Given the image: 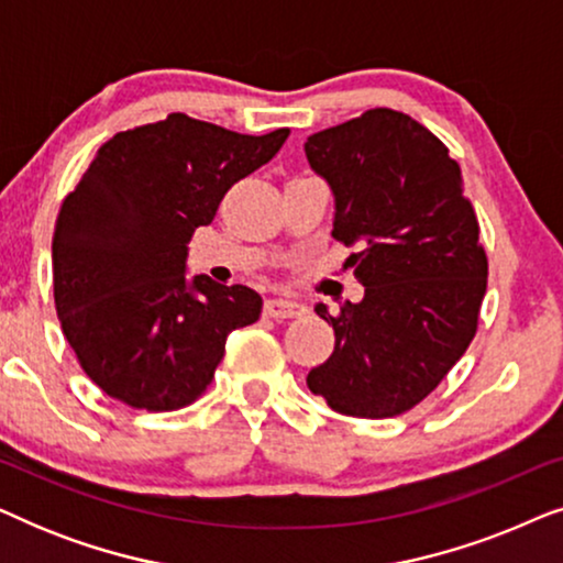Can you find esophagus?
Here are the masks:
<instances>
[{"label": "esophagus", "instance_id": "obj_1", "mask_svg": "<svg viewBox=\"0 0 563 563\" xmlns=\"http://www.w3.org/2000/svg\"><path fill=\"white\" fill-rule=\"evenodd\" d=\"M264 312L274 320H289L305 314L307 307L302 302H291V299H266Z\"/></svg>", "mask_w": 563, "mask_h": 563}]
</instances>
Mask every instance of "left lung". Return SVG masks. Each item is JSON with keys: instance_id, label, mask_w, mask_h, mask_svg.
<instances>
[{"instance_id": "obj_1", "label": "left lung", "mask_w": 563, "mask_h": 563, "mask_svg": "<svg viewBox=\"0 0 563 563\" xmlns=\"http://www.w3.org/2000/svg\"><path fill=\"white\" fill-rule=\"evenodd\" d=\"M333 189V238L361 302L330 314L335 351L307 387L351 418H395L422 402L464 356L487 291V253L449 148L410 114L376 107L307 137Z\"/></svg>"}]
</instances>
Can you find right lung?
<instances>
[{"label": "right lung", "instance_id": "obj_1", "mask_svg": "<svg viewBox=\"0 0 563 563\" xmlns=\"http://www.w3.org/2000/svg\"><path fill=\"white\" fill-rule=\"evenodd\" d=\"M287 135H241L174 112L97 151L60 205L53 297L104 395L148 412L187 407L212 382L228 335L258 320L264 299L253 289L187 279L189 241Z\"/></svg>", "mask_w": 563, "mask_h": 563}]
</instances>
